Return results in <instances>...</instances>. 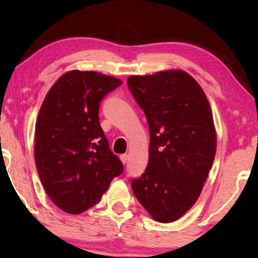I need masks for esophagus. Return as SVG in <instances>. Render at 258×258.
Instances as JSON below:
<instances>
[{
    "instance_id": "1",
    "label": "esophagus",
    "mask_w": 258,
    "mask_h": 258,
    "mask_svg": "<svg viewBox=\"0 0 258 258\" xmlns=\"http://www.w3.org/2000/svg\"><path fill=\"white\" fill-rule=\"evenodd\" d=\"M120 160H121V163H123V164H126V163H127V160H128V156L127 155H120Z\"/></svg>"
}]
</instances>
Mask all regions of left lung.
<instances>
[{
    "label": "left lung",
    "instance_id": "1",
    "mask_svg": "<svg viewBox=\"0 0 258 258\" xmlns=\"http://www.w3.org/2000/svg\"><path fill=\"white\" fill-rule=\"evenodd\" d=\"M127 86L150 132L147 168L131 185L156 221L169 223L197 202L212 168L216 134L211 106L198 83L182 71L131 76Z\"/></svg>",
    "mask_w": 258,
    "mask_h": 258
}]
</instances>
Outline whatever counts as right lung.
<instances>
[{"label": "right lung", "instance_id": "1", "mask_svg": "<svg viewBox=\"0 0 258 258\" xmlns=\"http://www.w3.org/2000/svg\"><path fill=\"white\" fill-rule=\"evenodd\" d=\"M118 78L72 71L46 94L35 128V164L43 187L60 209L81 214L99 203L124 172L100 126L101 100Z\"/></svg>", "mask_w": 258, "mask_h": 258}]
</instances>
